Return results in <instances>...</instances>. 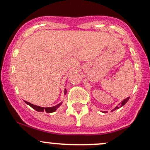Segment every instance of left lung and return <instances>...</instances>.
Returning a JSON list of instances; mask_svg holds the SVG:
<instances>
[{"mask_svg": "<svg viewBox=\"0 0 150 150\" xmlns=\"http://www.w3.org/2000/svg\"><path fill=\"white\" fill-rule=\"evenodd\" d=\"M129 98H130V97H128V98H126V99H124V100L122 101V102H121V103H120V104H119V105H118V106H117V107H115V109H113V110H112V111H114V110H117V109H119V108H120V107H122V106H123L124 104H126V102H128V100H129Z\"/></svg>", "mask_w": 150, "mask_h": 150, "instance_id": "8db88e82", "label": "left lung"}]
</instances>
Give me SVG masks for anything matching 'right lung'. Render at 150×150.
Returning a JSON list of instances; mask_svg holds the SVG:
<instances>
[{
  "instance_id": "1",
  "label": "right lung",
  "mask_w": 150,
  "mask_h": 150,
  "mask_svg": "<svg viewBox=\"0 0 150 150\" xmlns=\"http://www.w3.org/2000/svg\"><path fill=\"white\" fill-rule=\"evenodd\" d=\"M67 93V91L66 89H64V93L66 94ZM25 103L28 104V105H30V107H32V108H33L34 110H35L36 111L38 112H44L46 111L47 113H51V112H54V111H56L57 110V109L59 107L60 105H61L62 104V103H59V104H57V105L56 106H54V107H39V106H36V105H34V104L30 103V102H26V101H25Z\"/></svg>"
}]
</instances>
